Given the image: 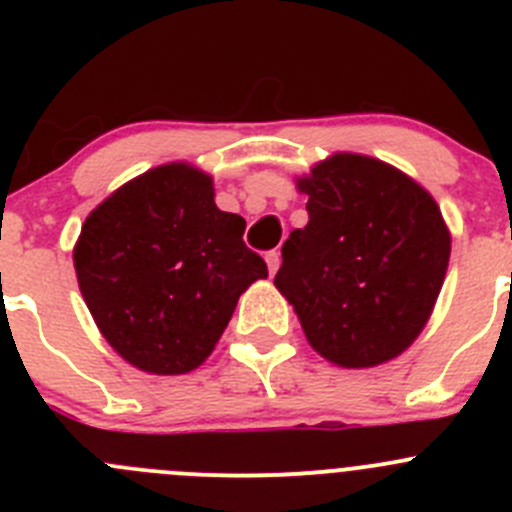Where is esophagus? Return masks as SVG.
<instances>
[{"mask_svg": "<svg viewBox=\"0 0 512 512\" xmlns=\"http://www.w3.org/2000/svg\"><path fill=\"white\" fill-rule=\"evenodd\" d=\"M265 262H267V270H270V275H275V272L280 270V262H282L280 252L270 250V252H267V255H265Z\"/></svg>", "mask_w": 512, "mask_h": 512, "instance_id": "34e87169", "label": "esophagus"}]
</instances>
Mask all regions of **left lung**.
Here are the masks:
<instances>
[{"instance_id": "1", "label": "left lung", "mask_w": 512, "mask_h": 512, "mask_svg": "<svg viewBox=\"0 0 512 512\" xmlns=\"http://www.w3.org/2000/svg\"><path fill=\"white\" fill-rule=\"evenodd\" d=\"M309 223L289 232L275 287L317 354L342 369L386 364L416 342L451 257L426 188L394 165L334 153L297 178Z\"/></svg>"}]
</instances>
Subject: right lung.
<instances>
[{"instance_id":"obj_1","label":"right lung","mask_w":512,"mask_h":512,"mask_svg":"<svg viewBox=\"0 0 512 512\" xmlns=\"http://www.w3.org/2000/svg\"><path fill=\"white\" fill-rule=\"evenodd\" d=\"M242 232L245 220L215 205L213 178L183 160L113 190L74 245L76 280L103 339L148 374L198 369L240 294L267 277Z\"/></svg>"}]
</instances>
